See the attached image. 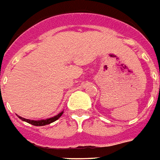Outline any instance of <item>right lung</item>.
Returning a JSON list of instances; mask_svg holds the SVG:
<instances>
[{"label":"right lung","instance_id":"right-lung-1","mask_svg":"<svg viewBox=\"0 0 160 160\" xmlns=\"http://www.w3.org/2000/svg\"><path fill=\"white\" fill-rule=\"evenodd\" d=\"M63 112H61L59 114H58L57 116H53V117H51V118H48L46 119V120H39V121H33V120H29V119H25L23 118L21 116H19L18 117L20 119V120H22V121H25V122H27L29 124H31L33 126H46V125H48V124L52 123L53 121H57L58 118H59L60 116H62Z\"/></svg>","mask_w":160,"mask_h":160}]
</instances>
